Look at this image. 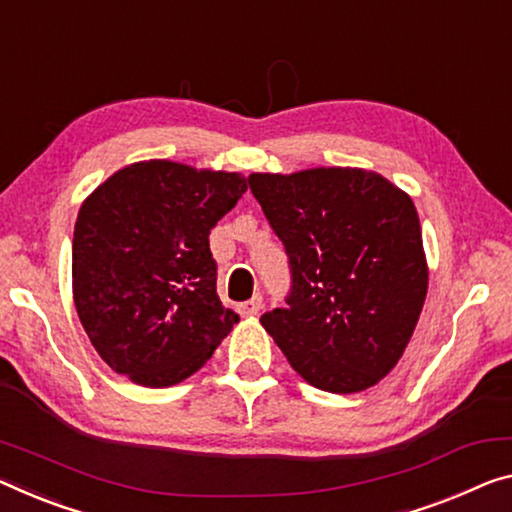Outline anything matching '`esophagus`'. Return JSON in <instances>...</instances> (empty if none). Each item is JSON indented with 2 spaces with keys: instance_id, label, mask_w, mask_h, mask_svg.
I'll return each instance as SVG.
<instances>
[{
  "instance_id": "1",
  "label": "esophagus",
  "mask_w": 512,
  "mask_h": 512,
  "mask_svg": "<svg viewBox=\"0 0 512 512\" xmlns=\"http://www.w3.org/2000/svg\"><path fill=\"white\" fill-rule=\"evenodd\" d=\"M261 309H263V295L261 293H256L254 297H251V300L238 304L240 316H247V318L258 316V313H261Z\"/></svg>"
}]
</instances>
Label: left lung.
Instances as JSON below:
<instances>
[{
	"mask_svg": "<svg viewBox=\"0 0 512 512\" xmlns=\"http://www.w3.org/2000/svg\"><path fill=\"white\" fill-rule=\"evenodd\" d=\"M247 183L290 270L286 306L261 325L313 387H373L403 357L426 300L412 199L364 169L251 174Z\"/></svg>",
	"mask_w": 512,
	"mask_h": 512,
	"instance_id": "obj_1",
	"label": "left lung"
}]
</instances>
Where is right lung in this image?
Listing matches in <instances>:
<instances>
[{
    "label": "right lung",
    "mask_w": 512,
    "mask_h": 512,
    "mask_svg": "<svg viewBox=\"0 0 512 512\" xmlns=\"http://www.w3.org/2000/svg\"><path fill=\"white\" fill-rule=\"evenodd\" d=\"M247 190L226 171L137 162L84 201L73 235L77 316L102 361L144 387L199 371L240 316L217 295L210 229Z\"/></svg>",
    "instance_id": "add662e5"
}]
</instances>
